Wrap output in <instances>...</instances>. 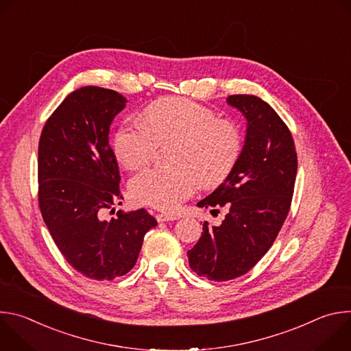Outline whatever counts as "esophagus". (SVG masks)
<instances>
[{
	"instance_id": "esophagus-1",
	"label": "esophagus",
	"mask_w": 351,
	"mask_h": 351,
	"mask_svg": "<svg viewBox=\"0 0 351 351\" xmlns=\"http://www.w3.org/2000/svg\"><path fill=\"white\" fill-rule=\"evenodd\" d=\"M176 215H171V214H158L157 215V221L158 222H168V221H175Z\"/></svg>"
}]
</instances>
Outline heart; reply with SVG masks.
I'll list each match as a JSON object with an SVG mask.
<instances>
[{"instance_id":"b5f03b06","label":"heart","mask_w":351,"mask_h":351,"mask_svg":"<svg viewBox=\"0 0 351 351\" xmlns=\"http://www.w3.org/2000/svg\"><path fill=\"white\" fill-rule=\"evenodd\" d=\"M178 141L175 168H147L133 176L130 193L137 203L175 210L198 183L215 187L232 172L241 152V136L214 110L187 98L168 97L149 104L141 122L123 123L114 138V153L126 169L152 161L158 144Z\"/></svg>"}]
</instances>
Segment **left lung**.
<instances>
[{
  "mask_svg": "<svg viewBox=\"0 0 351 351\" xmlns=\"http://www.w3.org/2000/svg\"><path fill=\"white\" fill-rule=\"evenodd\" d=\"M226 101L247 119L244 145L223 183L197 206L225 207L228 214L219 226L204 222L187 252L190 268L217 282L247 274L265 256L289 214L297 173L291 133L275 110L248 94Z\"/></svg>",
  "mask_w": 351,
  "mask_h": 351,
  "instance_id": "obj_1",
  "label": "left lung"
}]
</instances>
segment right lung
I'll return each mask as SVG.
<instances>
[{
	"instance_id": "obj_1",
	"label": "right lung",
	"mask_w": 351,
	"mask_h": 351,
	"mask_svg": "<svg viewBox=\"0 0 351 351\" xmlns=\"http://www.w3.org/2000/svg\"><path fill=\"white\" fill-rule=\"evenodd\" d=\"M126 103L114 90L80 87L47 119L38 141L43 219L65 260L95 280L128 274L137 261L144 234L157 226L144 208L104 218L123 198L108 133Z\"/></svg>"
}]
</instances>
